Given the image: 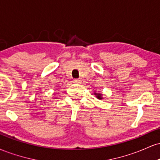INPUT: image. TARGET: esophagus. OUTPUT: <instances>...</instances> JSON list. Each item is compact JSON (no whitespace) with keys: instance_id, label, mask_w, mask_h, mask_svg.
Wrapping results in <instances>:
<instances>
[{"instance_id":"esophagus-1","label":"esophagus","mask_w":160,"mask_h":160,"mask_svg":"<svg viewBox=\"0 0 160 160\" xmlns=\"http://www.w3.org/2000/svg\"><path fill=\"white\" fill-rule=\"evenodd\" d=\"M74 82H76V83H80V82H81V80H80V79H74Z\"/></svg>"}]
</instances>
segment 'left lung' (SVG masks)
<instances>
[{"instance_id":"left-lung-1","label":"left lung","mask_w":160,"mask_h":160,"mask_svg":"<svg viewBox=\"0 0 160 160\" xmlns=\"http://www.w3.org/2000/svg\"><path fill=\"white\" fill-rule=\"evenodd\" d=\"M94 95L96 96V98L98 99H100V100H102V99H103V97H102V94H101V93H98V92H94Z\"/></svg>"}]
</instances>
